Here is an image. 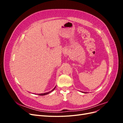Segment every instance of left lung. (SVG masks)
Returning a JSON list of instances; mask_svg holds the SVG:
<instances>
[{
	"mask_svg": "<svg viewBox=\"0 0 123 123\" xmlns=\"http://www.w3.org/2000/svg\"><path fill=\"white\" fill-rule=\"evenodd\" d=\"M82 92L83 93H87V92Z\"/></svg>",
	"mask_w": 123,
	"mask_h": 123,
	"instance_id": "left-lung-1",
	"label": "left lung"
}]
</instances>
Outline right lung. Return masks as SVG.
<instances>
[{
	"label": "right lung",
	"mask_w": 123,
	"mask_h": 123,
	"mask_svg": "<svg viewBox=\"0 0 123 123\" xmlns=\"http://www.w3.org/2000/svg\"><path fill=\"white\" fill-rule=\"evenodd\" d=\"M55 88H56V86L55 87V88H54V89H53L52 90H51V91H49V92H47V93H41V94H37V95H47V94H49V93H51V92H52L54 89H55Z\"/></svg>",
	"instance_id": "add662e5"
}]
</instances>
